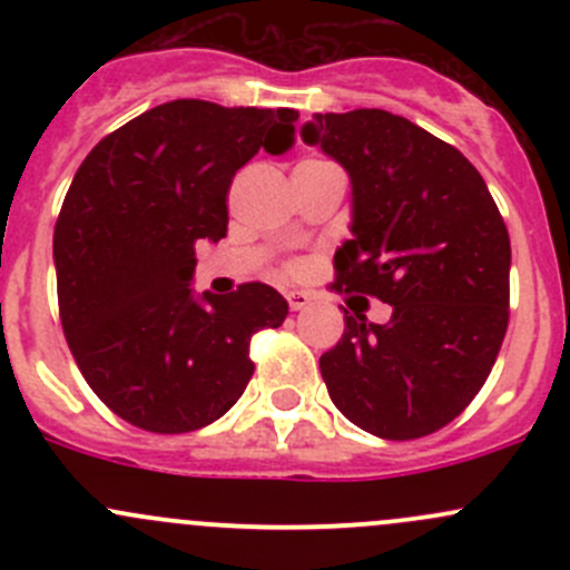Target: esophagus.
Masks as SVG:
<instances>
[{
  "label": "esophagus",
  "instance_id": "esophagus-1",
  "mask_svg": "<svg viewBox=\"0 0 570 570\" xmlns=\"http://www.w3.org/2000/svg\"><path fill=\"white\" fill-rule=\"evenodd\" d=\"M286 301H289V308L292 312H303V308L308 306V303H312V295H308V292H286Z\"/></svg>",
  "mask_w": 570,
  "mask_h": 570
}]
</instances>
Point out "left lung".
I'll list each match as a JSON object with an SVG mask.
<instances>
[{"label": "left lung", "mask_w": 570, "mask_h": 570, "mask_svg": "<svg viewBox=\"0 0 570 570\" xmlns=\"http://www.w3.org/2000/svg\"><path fill=\"white\" fill-rule=\"evenodd\" d=\"M301 137L353 187V239L333 256V286L392 306L383 325L344 312L342 338L320 358L327 394L377 439L435 433L480 392L508 331L502 215L474 165L402 115H314Z\"/></svg>", "instance_id": "8db88e82"}]
</instances>
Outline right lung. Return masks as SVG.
Returning <instances> with one entry per match:
<instances>
[{"label": "right lung", "instance_id": "add662e5", "mask_svg": "<svg viewBox=\"0 0 570 570\" xmlns=\"http://www.w3.org/2000/svg\"><path fill=\"white\" fill-rule=\"evenodd\" d=\"M295 109L176 99L85 157L55 226L57 303L96 396L151 433L220 419L253 375L250 336L289 314L267 284L195 295V245L226 237L232 178L295 140Z\"/></svg>", "mask_w": 570, "mask_h": 570}]
</instances>
